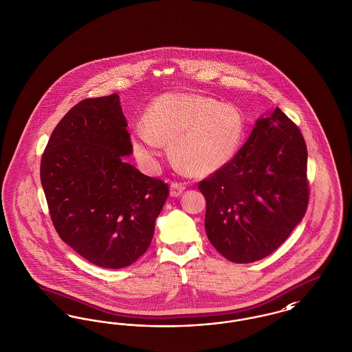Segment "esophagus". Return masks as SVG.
Segmentation results:
<instances>
[{
	"instance_id": "obj_1",
	"label": "esophagus",
	"mask_w": 352,
	"mask_h": 352,
	"mask_svg": "<svg viewBox=\"0 0 352 352\" xmlns=\"http://www.w3.org/2000/svg\"><path fill=\"white\" fill-rule=\"evenodd\" d=\"M186 188V184L181 182H173L170 184V195L171 197H179Z\"/></svg>"
}]
</instances>
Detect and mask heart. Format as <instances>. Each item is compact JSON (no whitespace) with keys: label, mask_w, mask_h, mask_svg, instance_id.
<instances>
[{"label":"heart","mask_w":352,"mask_h":352,"mask_svg":"<svg viewBox=\"0 0 352 352\" xmlns=\"http://www.w3.org/2000/svg\"><path fill=\"white\" fill-rule=\"evenodd\" d=\"M245 137V120L232 105L195 94H166L151 102L144 125H135L132 144L148 168L157 164L164 142L186 173L208 175L228 165Z\"/></svg>","instance_id":"1"}]
</instances>
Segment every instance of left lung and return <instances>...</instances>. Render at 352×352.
<instances>
[{"mask_svg":"<svg viewBox=\"0 0 352 352\" xmlns=\"http://www.w3.org/2000/svg\"><path fill=\"white\" fill-rule=\"evenodd\" d=\"M206 198V232L236 264L276 251L309 204L307 148L300 128L276 108L257 120L234 160L198 184Z\"/></svg>","mask_w":352,"mask_h":352,"instance_id":"8db88e82","label":"left lung"}]
</instances>
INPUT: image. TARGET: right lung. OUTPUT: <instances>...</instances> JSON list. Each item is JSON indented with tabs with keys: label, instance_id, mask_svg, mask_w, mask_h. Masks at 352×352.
<instances>
[{
	"label": "right lung",
	"instance_id": "1",
	"mask_svg": "<svg viewBox=\"0 0 352 352\" xmlns=\"http://www.w3.org/2000/svg\"><path fill=\"white\" fill-rule=\"evenodd\" d=\"M118 94L74 105L41 158V182L60 239L89 263L120 269L151 245L168 184L124 155L133 151Z\"/></svg>",
	"mask_w": 352,
	"mask_h": 352
}]
</instances>
